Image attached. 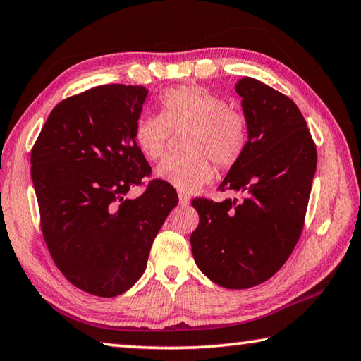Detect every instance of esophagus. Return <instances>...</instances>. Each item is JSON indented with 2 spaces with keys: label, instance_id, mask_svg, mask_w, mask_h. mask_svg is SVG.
Here are the masks:
<instances>
[{
  "label": "esophagus",
  "instance_id": "1",
  "mask_svg": "<svg viewBox=\"0 0 361 361\" xmlns=\"http://www.w3.org/2000/svg\"><path fill=\"white\" fill-rule=\"evenodd\" d=\"M179 202L182 204V206H187V204L190 202V198H188V196L185 195V193H179Z\"/></svg>",
  "mask_w": 361,
  "mask_h": 361
}]
</instances>
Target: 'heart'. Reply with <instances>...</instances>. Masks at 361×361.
Here are the masks:
<instances>
[{"mask_svg": "<svg viewBox=\"0 0 361 361\" xmlns=\"http://www.w3.org/2000/svg\"><path fill=\"white\" fill-rule=\"evenodd\" d=\"M159 116H141L133 140L147 160L166 152L173 133L185 132L182 147L187 154L168 157L155 176L179 192H196L214 178L219 168L234 166L248 145V126L243 114L216 94L196 86L166 90L159 99Z\"/></svg>", "mask_w": 361, "mask_h": 361, "instance_id": "1", "label": "heart"}]
</instances>
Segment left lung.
I'll use <instances>...</instances> for the list:
<instances>
[{"label":"left lung","instance_id":"8db88e82","mask_svg":"<svg viewBox=\"0 0 361 361\" xmlns=\"http://www.w3.org/2000/svg\"><path fill=\"white\" fill-rule=\"evenodd\" d=\"M235 92L248 145L219 190L243 198H195L200 224L190 243L207 278L228 289H248L274 276L300 239L317 152L307 121L288 96L250 77L237 81Z\"/></svg>","mask_w":361,"mask_h":361}]
</instances>
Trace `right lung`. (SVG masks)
<instances>
[{
	"instance_id": "add662e5",
	"label": "right lung",
	"mask_w": 361,
	"mask_h": 361,
	"mask_svg": "<svg viewBox=\"0 0 361 361\" xmlns=\"http://www.w3.org/2000/svg\"><path fill=\"white\" fill-rule=\"evenodd\" d=\"M145 86L104 85L53 108L31 151L40 229L56 267L99 297L130 289L145 271L155 235L179 198L152 179L128 200L151 166L133 140Z\"/></svg>"
}]
</instances>
